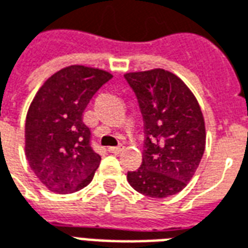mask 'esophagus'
<instances>
[{
	"instance_id": "obj_1",
	"label": "esophagus",
	"mask_w": 248,
	"mask_h": 248,
	"mask_svg": "<svg viewBox=\"0 0 248 248\" xmlns=\"http://www.w3.org/2000/svg\"><path fill=\"white\" fill-rule=\"evenodd\" d=\"M124 150V147L122 146H117V147H108V151L110 153H113V154H119L121 151Z\"/></svg>"
}]
</instances>
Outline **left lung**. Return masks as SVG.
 Segmentation results:
<instances>
[{
    "label": "left lung",
    "mask_w": 248,
    "mask_h": 248,
    "mask_svg": "<svg viewBox=\"0 0 248 248\" xmlns=\"http://www.w3.org/2000/svg\"><path fill=\"white\" fill-rule=\"evenodd\" d=\"M124 78L138 98L145 127L142 165L127 172L130 186L151 198L178 194L194 177L206 147L201 106L171 71H133Z\"/></svg>",
    "instance_id": "1"
}]
</instances>
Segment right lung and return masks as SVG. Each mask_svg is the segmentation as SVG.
I'll use <instances>...</instances> for the list:
<instances>
[{
  "instance_id": "right-lung-1",
  "label": "right lung",
  "mask_w": 248,
  "mask_h": 248,
  "mask_svg": "<svg viewBox=\"0 0 248 248\" xmlns=\"http://www.w3.org/2000/svg\"><path fill=\"white\" fill-rule=\"evenodd\" d=\"M111 77L102 69L66 66L44 82L30 103L25 154L30 169L50 191L76 192L92 182L101 156L90 146V130L82 114Z\"/></svg>"
}]
</instances>
